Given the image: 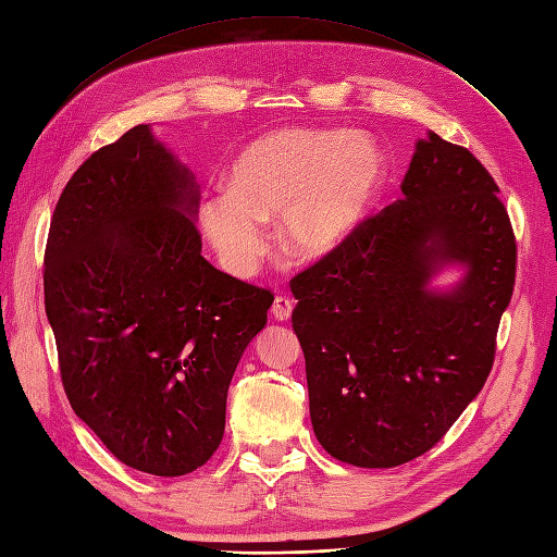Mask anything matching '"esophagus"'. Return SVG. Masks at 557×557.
Here are the masks:
<instances>
[{"label": "esophagus", "instance_id": "esophagus-1", "mask_svg": "<svg viewBox=\"0 0 557 557\" xmlns=\"http://www.w3.org/2000/svg\"><path fill=\"white\" fill-rule=\"evenodd\" d=\"M293 314V300H288V297L278 295L274 305H271V317H274L276 321H288Z\"/></svg>", "mask_w": 557, "mask_h": 557}]
</instances>
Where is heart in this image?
<instances>
[{
	"label": "heart",
	"mask_w": 557,
	"mask_h": 557,
	"mask_svg": "<svg viewBox=\"0 0 557 557\" xmlns=\"http://www.w3.org/2000/svg\"><path fill=\"white\" fill-rule=\"evenodd\" d=\"M387 162L371 137L343 129H276L228 168V188L200 206V226L226 269L250 274L264 252V222L300 260H319L357 232L381 194Z\"/></svg>",
	"instance_id": "obj_1"
}]
</instances>
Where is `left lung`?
I'll return each instance as SVG.
<instances>
[{
    "instance_id": "obj_1",
    "label": "left lung",
    "mask_w": 557,
    "mask_h": 557,
    "mask_svg": "<svg viewBox=\"0 0 557 557\" xmlns=\"http://www.w3.org/2000/svg\"><path fill=\"white\" fill-rule=\"evenodd\" d=\"M401 194L290 281L314 435L359 468L409 463L449 432L492 371L515 286L508 210L468 148L430 132ZM449 261L467 278L432 294Z\"/></svg>"
}]
</instances>
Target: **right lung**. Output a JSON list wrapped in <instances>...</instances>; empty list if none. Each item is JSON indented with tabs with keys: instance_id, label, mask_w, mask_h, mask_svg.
Returning <instances> with one entry per match:
<instances>
[{
	"instance_id": "1",
	"label": "right lung",
	"mask_w": 557,
	"mask_h": 557,
	"mask_svg": "<svg viewBox=\"0 0 557 557\" xmlns=\"http://www.w3.org/2000/svg\"><path fill=\"white\" fill-rule=\"evenodd\" d=\"M188 170L137 125L65 184L45 309L77 418L122 463L180 478L224 437L226 392L274 295L214 269Z\"/></svg>"
}]
</instances>
